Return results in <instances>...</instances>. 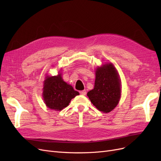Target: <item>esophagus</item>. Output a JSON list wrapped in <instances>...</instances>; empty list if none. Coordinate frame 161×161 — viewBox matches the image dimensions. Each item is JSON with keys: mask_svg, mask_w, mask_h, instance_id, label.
I'll list each match as a JSON object with an SVG mask.
<instances>
[{"mask_svg": "<svg viewBox=\"0 0 161 161\" xmlns=\"http://www.w3.org/2000/svg\"><path fill=\"white\" fill-rule=\"evenodd\" d=\"M86 91H85V90H83V91H80V95H86Z\"/></svg>", "mask_w": 161, "mask_h": 161, "instance_id": "34e87169", "label": "esophagus"}]
</instances>
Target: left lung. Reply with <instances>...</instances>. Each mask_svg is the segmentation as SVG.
Returning <instances> with one entry per match:
<instances>
[{"label":"left lung","mask_w":161,"mask_h":161,"mask_svg":"<svg viewBox=\"0 0 161 161\" xmlns=\"http://www.w3.org/2000/svg\"><path fill=\"white\" fill-rule=\"evenodd\" d=\"M94 89L87 96L95 108L108 114L119 103L121 94V82L118 72L111 62L97 66L95 69Z\"/></svg>","instance_id":"left-lung-1"}]
</instances>
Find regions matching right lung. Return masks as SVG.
I'll return each instance as SVG.
<instances>
[{
    "instance_id": "1",
    "label": "right lung",
    "mask_w": 161,
    "mask_h": 161,
    "mask_svg": "<svg viewBox=\"0 0 161 161\" xmlns=\"http://www.w3.org/2000/svg\"><path fill=\"white\" fill-rule=\"evenodd\" d=\"M61 70L56 76H47L43 81L42 97L47 108L61 111L69 105L79 92L62 79Z\"/></svg>"
}]
</instances>
